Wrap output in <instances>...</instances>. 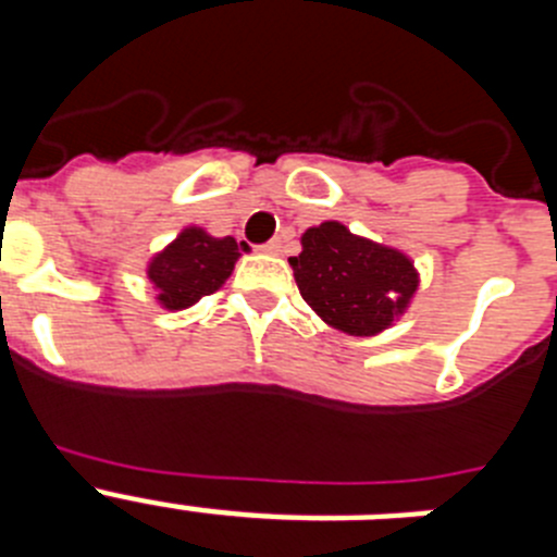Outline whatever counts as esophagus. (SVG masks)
I'll use <instances>...</instances> for the list:
<instances>
[{"instance_id":"1","label":"esophagus","mask_w":557,"mask_h":557,"mask_svg":"<svg viewBox=\"0 0 557 557\" xmlns=\"http://www.w3.org/2000/svg\"><path fill=\"white\" fill-rule=\"evenodd\" d=\"M259 250H262V253H278V250H282V239H270V243L259 245Z\"/></svg>"}]
</instances>
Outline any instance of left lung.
<instances>
[{"label": "left lung", "instance_id": "obj_1", "mask_svg": "<svg viewBox=\"0 0 557 557\" xmlns=\"http://www.w3.org/2000/svg\"><path fill=\"white\" fill-rule=\"evenodd\" d=\"M289 256L304 301L329 326L371 337L393 326L418 289V273L401 250L351 234L343 223H321Z\"/></svg>", "mask_w": 557, "mask_h": 557}]
</instances>
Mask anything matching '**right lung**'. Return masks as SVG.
<instances>
[{
    "label": "right lung",
    "instance_id": "right-lung-1",
    "mask_svg": "<svg viewBox=\"0 0 557 557\" xmlns=\"http://www.w3.org/2000/svg\"><path fill=\"white\" fill-rule=\"evenodd\" d=\"M239 259L234 236H211L203 228H184L147 264L152 287L164 309H186L203 295L218 293Z\"/></svg>",
    "mask_w": 557,
    "mask_h": 557
}]
</instances>
